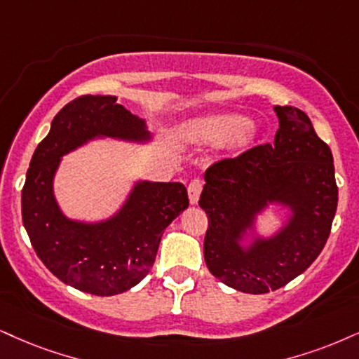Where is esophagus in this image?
Masks as SVG:
<instances>
[{
    "label": "esophagus",
    "instance_id": "1",
    "mask_svg": "<svg viewBox=\"0 0 359 359\" xmlns=\"http://www.w3.org/2000/svg\"><path fill=\"white\" fill-rule=\"evenodd\" d=\"M201 191H203V181L200 178H194L191 183L188 184V196L191 205H196L198 200H200Z\"/></svg>",
    "mask_w": 359,
    "mask_h": 359
}]
</instances>
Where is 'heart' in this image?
Masks as SVG:
<instances>
[{
	"label": "heart",
	"instance_id": "obj_1",
	"mask_svg": "<svg viewBox=\"0 0 359 359\" xmlns=\"http://www.w3.org/2000/svg\"><path fill=\"white\" fill-rule=\"evenodd\" d=\"M183 135L189 141L205 144H216L229 140V146L240 151L253 141L255 126L241 114H210L189 121L183 128Z\"/></svg>",
	"mask_w": 359,
	"mask_h": 359
}]
</instances>
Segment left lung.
<instances>
[{
  "label": "left lung",
  "instance_id": "left-lung-1",
  "mask_svg": "<svg viewBox=\"0 0 359 359\" xmlns=\"http://www.w3.org/2000/svg\"><path fill=\"white\" fill-rule=\"evenodd\" d=\"M280 119L273 144H256L219 159L205 172L200 206L208 215L205 261L213 276L243 293L280 290L311 266L328 241L338 206L333 154L294 106H274ZM268 202L294 210L271 241L248 252L241 234Z\"/></svg>",
  "mask_w": 359,
  "mask_h": 359
}]
</instances>
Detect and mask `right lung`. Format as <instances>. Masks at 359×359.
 <instances>
[{
    "label": "right lung",
    "instance_id": "add662e5",
    "mask_svg": "<svg viewBox=\"0 0 359 359\" xmlns=\"http://www.w3.org/2000/svg\"><path fill=\"white\" fill-rule=\"evenodd\" d=\"M96 136L144 141V121L116 96L85 95L69 101L31 158L21 215L31 245L57 280L96 296H113L143 280L153 268L163 231L189 205L181 183L141 181L123 210L98 224L78 223L61 213L53 196V176L61 156Z\"/></svg>",
    "mask_w": 359,
    "mask_h": 359
}]
</instances>
